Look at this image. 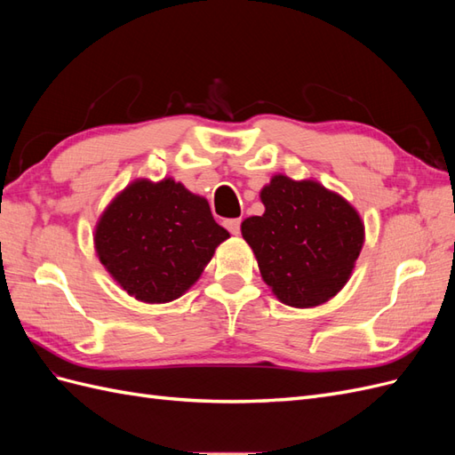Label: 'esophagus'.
<instances>
[{
    "label": "esophagus",
    "instance_id": "1",
    "mask_svg": "<svg viewBox=\"0 0 455 455\" xmlns=\"http://www.w3.org/2000/svg\"><path fill=\"white\" fill-rule=\"evenodd\" d=\"M224 226H226V229L231 233V235H239V231H241V218L226 220Z\"/></svg>",
    "mask_w": 455,
    "mask_h": 455
}]
</instances>
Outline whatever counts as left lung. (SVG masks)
Returning a JSON list of instances; mask_svg holds the SVG:
<instances>
[{
    "label": "left lung",
    "instance_id": "8db88e82",
    "mask_svg": "<svg viewBox=\"0 0 455 455\" xmlns=\"http://www.w3.org/2000/svg\"><path fill=\"white\" fill-rule=\"evenodd\" d=\"M266 211L241 224L261 279L281 304L307 309L326 304L349 281L364 244L355 206L316 180L275 174L261 188Z\"/></svg>",
    "mask_w": 455,
    "mask_h": 455
}]
</instances>
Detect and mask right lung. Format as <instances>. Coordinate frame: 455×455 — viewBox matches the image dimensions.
<instances>
[{"label": "right lung", "instance_id": "right-lung-1", "mask_svg": "<svg viewBox=\"0 0 455 455\" xmlns=\"http://www.w3.org/2000/svg\"><path fill=\"white\" fill-rule=\"evenodd\" d=\"M229 233L209 201L172 178H136L109 201L94 226V251L112 279L144 304L186 294Z\"/></svg>", "mask_w": 455, "mask_h": 455}]
</instances>
